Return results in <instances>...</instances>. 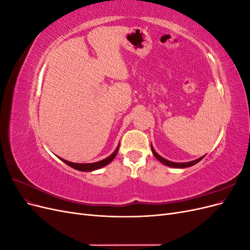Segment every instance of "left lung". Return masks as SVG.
<instances>
[{
	"mask_svg": "<svg viewBox=\"0 0 250 250\" xmlns=\"http://www.w3.org/2000/svg\"><path fill=\"white\" fill-rule=\"evenodd\" d=\"M151 150H152V153H153V155L157 158L158 161H160L162 164H164V165H166V166H168V167H172V168H177V169H184V168H188V167H191V166H194L195 164H197V163H199L202 158H203V156H201V157H199V158H197V160H195V161H192V162H187V163H174V162H171V161H168V160H166V158H164L163 156H161L160 154H158L156 151L154 150V148H153V146L151 145Z\"/></svg>",
	"mask_w": 250,
	"mask_h": 250,
	"instance_id": "8db88e82",
	"label": "left lung"
}]
</instances>
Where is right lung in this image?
Segmentation results:
<instances>
[{
  "label": "right lung",
  "mask_w": 250,
  "mask_h": 250,
  "mask_svg": "<svg viewBox=\"0 0 250 250\" xmlns=\"http://www.w3.org/2000/svg\"><path fill=\"white\" fill-rule=\"evenodd\" d=\"M119 146L120 144L118 145V147L116 148V150L113 151V152L106 158H104V160L102 161H99V162H96V163H89V164H76V163H71L69 161H65L63 160V158H60L63 163H65L67 166H70V167H72L73 169H76L78 171H82V172H92V171H95V170H98V169H101L103 167H105V166H107L113 158L116 157L117 153H118V150H119Z\"/></svg>",
  "instance_id": "add662e5"
}]
</instances>
